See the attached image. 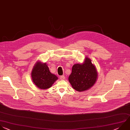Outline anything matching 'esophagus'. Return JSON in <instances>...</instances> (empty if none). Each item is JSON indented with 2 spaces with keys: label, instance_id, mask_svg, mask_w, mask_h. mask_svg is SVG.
Wrapping results in <instances>:
<instances>
[{
  "label": "esophagus",
  "instance_id": "esophagus-1",
  "mask_svg": "<svg viewBox=\"0 0 130 130\" xmlns=\"http://www.w3.org/2000/svg\"><path fill=\"white\" fill-rule=\"evenodd\" d=\"M60 79L61 80H64L65 79V77L64 75H62L60 76Z\"/></svg>",
  "mask_w": 130,
  "mask_h": 130
}]
</instances>
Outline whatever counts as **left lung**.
<instances>
[{"label": "left lung", "mask_w": 130, "mask_h": 130, "mask_svg": "<svg viewBox=\"0 0 130 130\" xmlns=\"http://www.w3.org/2000/svg\"><path fill=\"white\" fill-rule=\"evenodd\" d=\"M91 61L90 58L86 57L83 63L75 64L72 66L68 80L77 91L83 92L89 89L97 80L98 71Z\"/></svg>", "instance_id": "left-lung-1"}]
</instances>
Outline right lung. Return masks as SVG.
<instances>
[{
  "label": "right lung",
  "instance_id": "obj_1",
  "mask_svg": "<svg viewBox=\"0 0 130 130\" xmlns=\"http://www.w3.org/2000/svg\"><path fill=\"white\" fill-rule=\"evenodd\" d=\"M31 79L37 87L41 89L51 88L58 79L54 74L51 73L46 63L38 61L34 65L31 72Z\"/></svg>",
  "mask_w": 130,
  "mask_h": 130
}]
</instances>
